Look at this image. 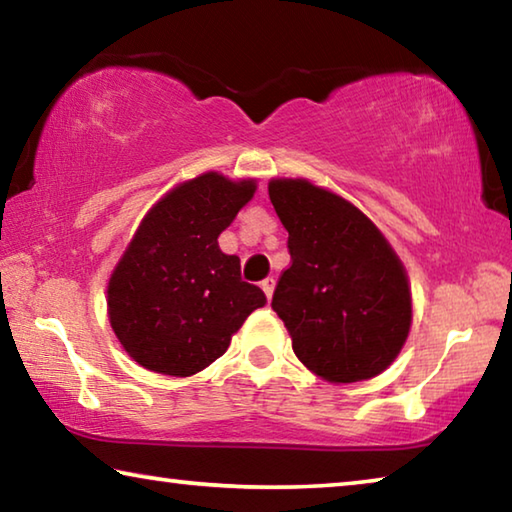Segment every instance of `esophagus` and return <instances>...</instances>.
Returning a JSON list of instances; mask_svg holds the SVG:
<instances>
[{"instance_id":"34e87169","label":"esophagus","mask_w":512,"mask_h":512,"mask_svg":"<svg viewBox=\"0 0 512 512\" xmlns=\"http://www.w3.org/2000/svg\"><path fill=\"white\" fill-rule=\"evenodd\" d=\"M262 291L266 293L268 300L273 298V291H275V280H273V277H266V280L262 282Z\"/></svg>"}]
</instances>
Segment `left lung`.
Here are the masks:
<instances>
[{"label":"left lung","instance_id":"obj_1","mask_svg":"<svg viewBox=\"0 0 512 512\" xmlns=\"http://www.w3.org/2000/svg\"><path fill=\"white\" fill-rule=\"evenodd\" d=\"M268 196L291 255L271 307L296 357L334 384L384 372L411 327L409 280L393 248L366 214L309 180H271Z\"/></svg>","mask_w":512,"mask_h":512}]
</instances>
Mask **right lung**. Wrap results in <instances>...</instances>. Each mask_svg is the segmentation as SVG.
Returning <instances> with one entry per match:
<instances>
[{"label":"right lung","instance_id":"1","mask_svg":"<svg viewBox=\"0 0 512 512\" xmlns=\"http://www.w3.org/2000/svg\"><path fill=\"white\" fill-rule=\"evenodd\" d=\"M255 194L253 180L203 173L155 203L108 284V314L124 350L153 372L189 377L228 350L264 291L241 280L219 235Z\"/></svg>","mask_w":512,"mask_h":512}]
</instances>
